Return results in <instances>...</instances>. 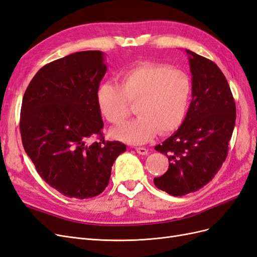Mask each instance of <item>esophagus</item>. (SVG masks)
<instances>
[{"label":"esophagus","instance_id":"1","mask_svg":"<svg viewBox=\"0 0 257 257\" xmlns=\"http://www.w3.org/2000/svg\"><path fill=\"white\" fill-rule=\"evenodd\" d=\"M135 150H136V152H137L138 154H141V155H146V154H148V150L146 149V148H144V147H136Z\"/></svg>","mask_w":257,"mask_h":257}]
</instances>
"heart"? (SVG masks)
<instances>
[{
    "label": "heart",
    "instance_id": "obj_1",
    "mask_svg": "<svg viewBox=\"0 0 257 257\" xmlns=\"http://www.w3.org/2000/svg\"><path fill=\"white\" fill-rule=\"evenodd\" d=\"M192 95L190 77L178 68L161 64H144L121 76V85L106 82L97 91V105L103 115L114 125L128 116L136 104L138 118L113 131L122 142L142 145L158 131L173 132L181 125Z\"/></svg>",
    "mask_w": 257,
    "mask_h": 257
}]
</instances>
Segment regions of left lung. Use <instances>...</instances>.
Wrapping results in <instances>:
<instances>
[{
  "instance_id": "left-lung-1",
  "label": "left lung",
  "mask_w": 257,
  "mask_h": 257,
  "mask_svg": "<svg viewBox=\"0 0 257 257\" xmlns=\"http://www.w3.org/2000/svg\"><path fill=\"white\" fill-rule=\"evenodd\" d=\"M192 102L175 133L154 149L168 158L167 172L154 178L158 189L173 196L196 192L219 172L228 152L236 105L221 69L191 50Z\"/></svg>"
}]
</instances>
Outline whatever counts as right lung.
Instances as JSON below:
<instances>
[{"mask_svg": "<svg viewBox=\"0 0 257 257\" xmlns=\"http://www.w3.org/2000/svg\"><path fill=\"white\" fill-rule=\"evenodd\" d=\"M106 71L102 51L68 54L43 66L22 98L23 148L42 179L67 197L102 193L114 160L126 150L103 137L96 95Z\"/></svg>", "mask_w": 257, "mask_h": 257, "instance_id": "right-lung-1", "label": "right lung"}]
</instances>
